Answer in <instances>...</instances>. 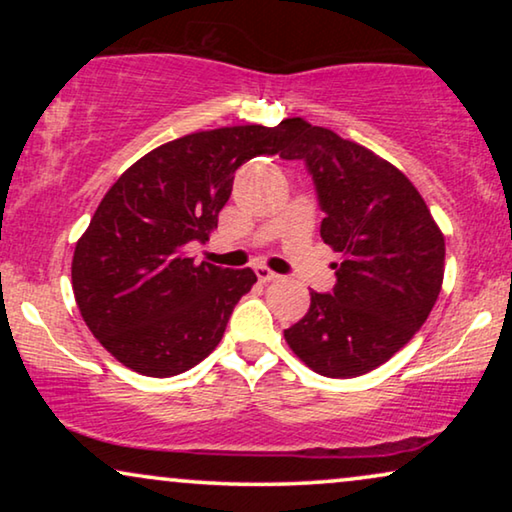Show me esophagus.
I'll use <instances>...</instances> for the list:
<instances>
[{
    "instance_id": "esophagus-1",
    "label": "esophagus",
    "mask_w": 512,
    "mask_h": 512,
    "mask_svg": "<svg viewBox=\"0 0 512 512\" xmlns=\"http://www.w3.org/2000/svg\"><path fill=\"white\" fill-rule=\"evenodd\" d=\"M254 270H256V277H258V282H263V284L277 282V279H279V275H275V272L268 270V268H263V265H256Z\"/></svg>"
}]
</instances>
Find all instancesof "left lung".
Segmentation results:
<instances>
[{
  "instance_id": "1",
  "label": "left lung",
  "mask_w": 512,
  "mask_h": 512,
  "mask_svg": "<svg viewBox=\"0 0 512 512\" xmlns=\"http://www.w3.org/2000/svg\"><path fill=\"white\" fill-rule=\"evenodd\" d=\"M282 158L305 163L326 214L321 240L342 256L333 291H312L310 310L284 338L314 373H370L408 345L436 305L445 237L401 170L333 130L289 118Z\"/></svg>"
}]
</instances>
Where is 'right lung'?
I'll list each match as a JSON object with an SVG mask.
<instances>
[{
    "label": "right lung",
    "mask_w": 512,
    "mask_h": 512,
    "mask_svg": "<svg viewBox=\"0 0 512 512\" xmlns=\"http://www.w3.org/2000/svg\"><path fill=\"white\" fill-rule=\"evenodd\" d=\"M289 121L235 125L167 142L104 195L74 249L72 286L81 317L123 366L172 377L214 352L251 268L195 265L191 242H207L233 191L237 167L284 153Z\"/></svg>",
    "instance_id": "right-lung-1"
}]
</instances>
